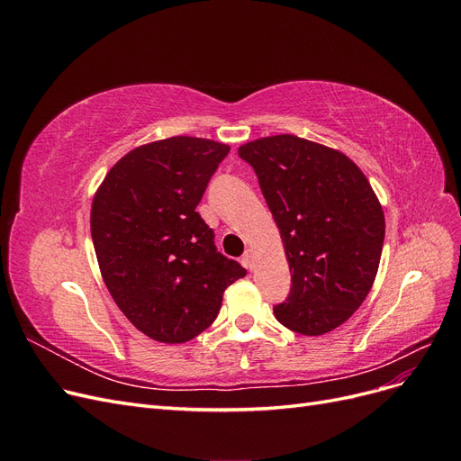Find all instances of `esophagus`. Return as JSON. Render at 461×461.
Returning <instances> with one entry per match:
<instances>
[{
    "mask_svg": "<svg viewBox=\"0 0 461 461\" xmlns=\"http://www.w3.org/2000/svg\"><path fill=\"white\" fill-rule=\"evenodd\" d=\"M242 263H244L246 269H249V271L254 269V252H252V249H246L244 256H242Z\"/></svg>",
    "mask_w": 461,
    "mask_h": 461,
    "instance_id": "34e87169",
    "label": "esophagus"
}]
</instances>
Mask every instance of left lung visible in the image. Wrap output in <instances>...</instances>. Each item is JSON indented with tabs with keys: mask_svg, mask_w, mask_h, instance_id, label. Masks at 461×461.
Segmentation results:
<instances>
[{
	"mask_svg": "<svg viewBox=\"0 0 461 461\" xmlns=\"http://www.w3.org/2000/svg\"><path fill=\"white\" fill-rule=\"evenodd\" d=\"M239 156L254 167L292 273L275 317L305 337L340 327L367 298L383 252L369 180L344 153L292 134L248 142Z\"/></svg>",
	"mask_w": 461,
	"mask_h": 461,
	"instance_id": "left-lung-1",
	"label": "left lung"
}]
</instances>
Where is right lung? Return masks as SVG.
Instances as JSON below:
<instances>
[{"label":"right lung","instance_id":"1","mask_svg":"<svg viewBox=\"0 0 461 461\" xmlns=\"http://www.w3.org/2000/svg\"><path fill=\"white\" fill-rule=\"evenodd\" d=\"M230 148L173 136L127 153L97 190L90 227L109 294L146 337L180 344L213 323L246 275L196 212Z\"/></svg>","mask_w":461,"mask_h":461}]
</instances>
